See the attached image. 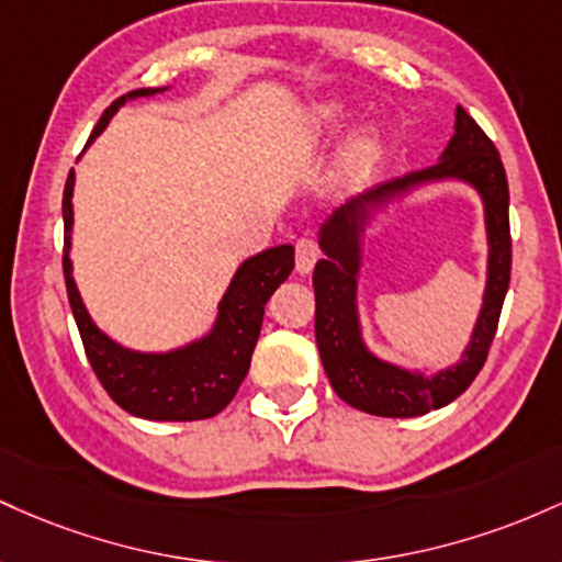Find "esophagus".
<instances>
[{
	"mask_svg": "<svg viewBox=\"0 0 562 562\" xmlns=\"http://www.w3.org/2000/svg\"><path fill=\"white\" fill-rule=\"evenodd\" d=\"M321 251H318V244L313 241V238H300L297 247H294V260H297V273H311L313 265L318 262Z\"/></svg>",
	"mask_w": 562,
	"mask_h": 562,
	"instance_id": "obj_1",
	"label": "esophagus"
}]
</instances>
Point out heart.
Instances as JSON below:
<instances>
[{"mask_svg": "<svg viewBox=\"0 0 562 562\" xmlns=\"http://www.w3.org/2000/svg\"><path fill=\"white\" fill-rule=\"evenodd\" d=\"M315 116H318V122L334 124V122H339V119H342V105H339V103H324L318 111H315ZM374 143H376V137H374V132H371V130L356 132V135L350 137L348 156L352 161L369 159V154L374 150Z\"/></svg>", "mask_w": 562, "mask_h": 562, "instance_id": "obj_1", "label": "heart"}]
</instances>
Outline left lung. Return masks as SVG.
Returning a JSON list of instances; mask_svg holds the SVG:
<instances>
[{"mask_svg":"<svg viewBox=\"0 0 562 562\" xmlns=\"http://www.w3.org/2000/svg\"><path fill=\"white\" fill-rule=\"evenodd\" d=\"M440 179L468 181L484 199L490 268L482 313L463 358L449 370L422 375L384 362L362 342L357 318V276L362 261V231L370 214L414 187ZM318 247L324 251V260H318L313 270L315 342L334 393L358 412L401 419L422 417L459 398L483 369L494 342L513 268L507 175L499 150L477 127L475 119L459 105L453 137L438 164L382 182L334 210L331 217L321 225Z\"/></svg>","mask_w":562,"mask_h":562,"instance_id":"left-lung-1","label":"left lung"}]
</instances>
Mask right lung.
<instances>
[{
  "instance_id": "right-lung-1",
  "label": "right lung",
  "mask_w": 562,
  "mask_h": 562,
  "mask_svg": "<svg viewBox=\"0 0 562 562\" xmlns=\"http://www.w3.org/2000/svg\"><path fill=\"white\" fill-rule=\"evenodd\" d=\"M164 90L167 87L135 90L113 100L100 116L90 143L105 130L113 113L122 109L127 100L148 98V94ZM71 199L74 169L66 180V191H63V225H66L63 273H66L68 302H71L74 318H77L85 352L105 393L132 417L154 422H196L223 412L233 401V395L238 393L249 371L251 352H255L257 337H260L262 329L265 305H268L270 294L292 273V244L265 249L238 265L231 286L225 289L223 300H220L217 321H214L210 334L167 352L130 350L113 342L109 334L100 331L90 313H87L85 302H81L71 265Z\"/></svg>"
}]
</instances>
